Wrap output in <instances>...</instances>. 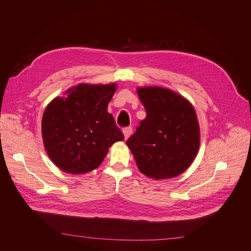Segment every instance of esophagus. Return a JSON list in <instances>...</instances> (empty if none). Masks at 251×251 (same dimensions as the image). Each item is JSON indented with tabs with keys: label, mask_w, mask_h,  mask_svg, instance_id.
<instances>
[{
	"label": "esophagus",
	"mask_w": 251,
	"mask_h": 251,
	"mask_svg": "<svg viewBox=\"0 0 251 251\" xmlns=\"http://www.w3.org/2000/svg\"><path fill=\"white\" fill-rule=\"evenodd\" d=\"M132 132H133V128H132L131 126L125 127L124 130H123V133H124V135H125V138L127 139L128 137H130V136L132 135Z\"/></svg>",
	"instance_id": "34e87169"
}]
</instances>
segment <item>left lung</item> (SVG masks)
<instances>
[{
  "label": "left lung",
  "mask_w": 251,
  "mask_h": 251,
  "mask_svg": "<svg viewBox=\"0 0 251 251\" xmlns=\"http://www.w3.org/2000/svg\"><path fill=\"white\" fill-rule=\"evenodd\" d=\"M147 111L136 132L126 140L139 171L156 180L185 172L200 146L195 109L183 96L160 87L137 89Z\"/></svg>",
  "instance_id": "obj_1"
}]
</instances>
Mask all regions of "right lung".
Masks as SVG:
<instances>
[{
	"instance_id": "add662e5",
	"label": "right lung",
	"mask_w": 251,
	"mask_h": 251,
	"mask_svg": "<svg viewBox=\"0 0 251 251\" xmlns=\"http://www.w3.org/2000/svg\"><path fill=\"white\" fill-rule=\"evenodd\" d=\"M115 90V83H79L47 105L43 141L57 168L75 175L89 173L100 165L113 143L125 139L108 112Z\"/></svg>"
}]
</instances>
